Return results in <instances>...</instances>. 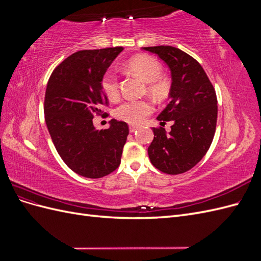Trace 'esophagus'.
Returning a JSON list of instances; mask_svg holds the SVG:
<instances>
[{
    "label": "esophagus",
    "mask_w": 261,
    "mask_h": 261,
    "mask_svg": "<svg viewBox=\"0 0 261 261\" xmlns=\"http://www.w3.org/2000/svg\"><path fill=\"white\" fill-rule=\"evenodd\" d=\"M137 128H138V127H137V126H134V125H130V126H129V132H130V133H134V132H135V130H136Z\"/></svg>",
    "instance_id": "obj_1"
}]
</instances>
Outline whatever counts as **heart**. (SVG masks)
<instances>
[{"mask_svg": "<svg viewBox=\"0 0 261 261\" xmlns=\"http://www.w3.org/2000/svg\"><path fill=\"white\" fill-rule=\"evenodd\" d=\"M125 67L130 73L138 76L147 83V90L156 99L168 96L170 83L161 76L162 66L156 59L146 54L135 55L126 62ZM101 89L109 99H116L120 94V85L116 75L108 70L101 78ZM153 112V106L148 100H127L115 109V116L118 120L129 124H140Z\"/></svg>", "mask_w": 261, "mask_h": 261, "instance_id": "b5f03b06", "label": "heart"}]
</instances>
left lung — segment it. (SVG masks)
Segmentation results:
<instances>
[{
  "label": "left lung",
  "instance_id": "obj_1",
  "mask_svg": "<svg viewBox=\"0 0 261 261\" xmlns=\"http://www.w3.org/2000/svg\"><path fill=\"white\" fill-rule=\"evenodd\" d=\"M171 70L170 103L156 118L154 138L148 148L152 165L170 175L194 168L207 153L215 137L218 117L216 90L202 66L191 55L171 45L145 46ZM172 120L171 132L163 127Z\"/></svg>",
  "mask_w": 261,
  "mask_h": 261
}]
</instances>
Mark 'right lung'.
I'll return each instance as SVG.
<instances>
[{"label": "right lung", "instance_id": "add662e5", "mask_svg": "<svg viewBox=\"0 0 261 261\" xmlns=\"http://www.w3.org/2000/svg\"><path fill=\"white\" fill-rule=\"evenodd\" d=\"M122 50L75 52L54 68L46 85L44 118L55 149L70 170L88 178L118 168L129 134L128 125L114 118L108 129L97 130L92 123L96 115L106 114L109 100L101 78Z\"/></svg>", "mask_w": 261, "mask_h": 261}]
</instances>
